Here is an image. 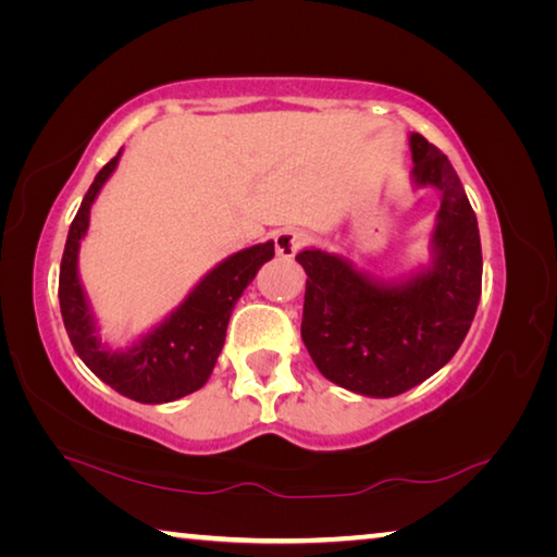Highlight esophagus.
I'll return each mask as SVG.
<instances>
[{
	"mask_svg": "<svg viewBox=\"0 0 557 557\" xmlns=\"http://www.w3.org/2000/svg\"><path fill=\"white\" fill-rule=\"evenodd\" d=\"M307 243H309V235L305 231H297V228H285L275 235V250H277V256L285 260L295 258Z\"/></svg>",
	"mask_w": 557,
	"mask_h": 557,
	"instance_id": "34e87169",
	"label": "esophagus"
}]
</instances>
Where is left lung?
I'll return each mask as SVG.
<instances>
[{"label":"left lung","instance_id":"left-lung-1","mask_svg":"<svg viewBox=\"0 0 557 557\" xmlns=\"http://www.w3.org/2000/svg\"><path fill=\"white\" fill-rule=\"evenodd\" d=\"M410 149L414 184L442 191L430 270L385 285L332 252L297 256L307 272L301 342L324 379L373 398L437 373L465 342L482 297V243L459 176L422 135L410 137Z\"/></svg>","mask_w":557,"mask_h":557}]
</instances>
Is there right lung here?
<instances>
[{"instance_id":"add662e5","label":"right lung","mask_w":557,"mask_h":557,"mask_svg":"<svg viewBox=\"0 0 557 557\" xmlns=\"http://www.w3.org/2000/svg\"><path fill=\"white\" fill-rule=\"evenodd\" d=\"M120 154L122 149L100 169L71 223L59 275L61 317L75 354L110 388L137 403H172L199 391L209 381L225 342L235 301L256 277V272L275 256V243L252 245L223 260L194 287L184 305L164 324H159L152 334L127 351L100 346L75 262H78L81 238L88 231L90 206L108 176L115 172Z\"/></svg>"}]
</instances>
